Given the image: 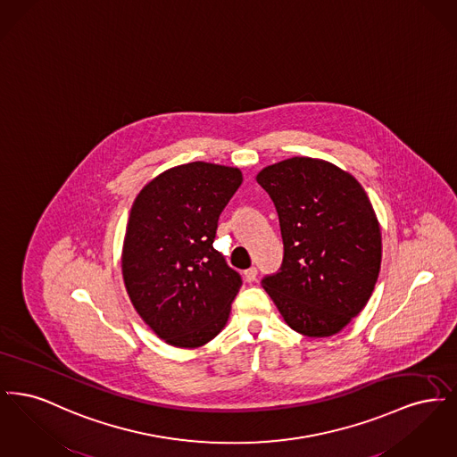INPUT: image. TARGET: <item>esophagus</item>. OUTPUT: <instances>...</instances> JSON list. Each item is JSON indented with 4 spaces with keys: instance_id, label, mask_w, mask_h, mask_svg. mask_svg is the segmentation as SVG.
I'll return each mask as SVG.
<instances>
[{
    "instance_id": "1",
    "label": "esophagus",
    "mask_w": 457,
    "mask_h": 457,
    "mask_svg": "<svg viewBox=\"0 0 457 457\" xmlns=\"http://www.w3.org/2000/svg\"><path fill=\"white\" fill-rule=\"evenodd\" d=\"M257 267H250V269H246L245 272H243V276H245V279L248 281V283H253L255 279H257Z\"/></svg>"
}]
</instances>
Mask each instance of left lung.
Segmentation results:
<instances>
[{"mask_svg":"<svg viewBox=\"0 0 457 457\" xmlns=\"http://www.w3.org/2000/svg\"><path fill=\"white\" fill-rule=\"evenodd\" d=\"M284 243L281 272L262 286L284 322L306 337L341 332L369 303L382 262L380 222L353 174L313 157L265 166Z\"/></svg>","mask_w":457,"mask_h":457,"instance_id":"8db88e82","label":"left lung"}]
</instances>
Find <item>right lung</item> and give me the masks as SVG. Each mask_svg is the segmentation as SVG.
Returning a JSON list of instances; mask_svg holds the SVG:
<instances>
[{"label":"right lung","instance_id":"obj_1","mask_svg":"<svg viewBox=\"0 0 457 457\" xmlns=\"http://www.w3.org/2000/svg\"><path fill=\"white\" fill-rule=\"evenodd\" d=\"M241 181L238 168L196 161L157 174L133 200L123 283L137 313L170 346L200 348L229 319L241 278L212 243Z\"/></svg>","mask_w":457,"mask_h":457}]
</instances>
